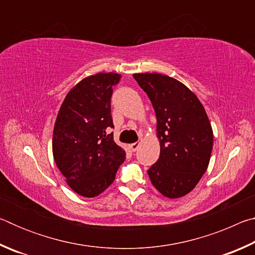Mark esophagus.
Wrapping results in <instances>:
<instances>
[{
    "instance_id": "34e87169",
    "label": "esophagus",
    "mask_w": 255,
    "mask_h": 255,
    "mask_svg": "<svg viewBox=\"0 0 255 255\" xmlns=\"http://www.w3.org/2000/svg\"><path fill=\"white\" fill-rule=\"evenodd\" d=\"M139 143H132V144H130L129 145V148H130L132 152H136V150L138 149V147H139Z\"/></svg>"
}]
</instances>
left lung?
I'll list each match as a JSON object with an SVG mask.
<instances>
[{"mask_svg":"<svg viewBox=\"0 0 255 255\" xmlns=\"http://www.w3.org/2000/svg\"><path fill=\"white\" fill-rule=\"evenodd\" d=\"M156 115L161 152L147 171L164 197L180 198L195 189L208 167L213 129L204 106L180 81L158 73L133 74Z\"/></svg>","mask_w":255,"mask_h":255,"instance_id":"1","label":"left lung"}]
</instances>
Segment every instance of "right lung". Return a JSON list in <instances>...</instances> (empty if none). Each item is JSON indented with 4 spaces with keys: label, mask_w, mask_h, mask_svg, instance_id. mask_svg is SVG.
I'll return each instance as SVG.
<instances>
[{
    "label": "right lung",
    "mask_w": 255,
    "mask_h": 255,
    "mask_svg": "<svg viewBox=\"0 0 255 255\" xmlns=\"http://www.w3.org/2000/svg\"><path fill=\"white\" fill-rule=\"evenodd\" d=\"M117 73H98L79 82L63 101L54 126L53 155L67 184L77 195L93 198L114 182L126 152L115 143L112 86Z\"/></svg>",
    "instance_id": "add662e5"
}]
</instances>
